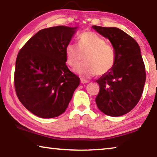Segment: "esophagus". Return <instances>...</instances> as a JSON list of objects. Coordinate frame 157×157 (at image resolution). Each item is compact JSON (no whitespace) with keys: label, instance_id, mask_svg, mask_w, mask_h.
Instances as JSON below:
<instances>
[{"label":"esophagus","instance_id":"34e87169","mask_svg":"<svg viewBox=\"0 0 157 157\" xmlns=\"http://www.w3.org/2000/svg\"><path fill=\"white\" fill-rule=\"evenodd\" d=\"M80 80H81V83H82V84H86V83H88V82H89V80H87V79H85L84 78H81Z\"/></svg>","mask_w":157,"mask_h":157}]
</instances>
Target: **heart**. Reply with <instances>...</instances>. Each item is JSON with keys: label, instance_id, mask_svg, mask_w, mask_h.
Segmentation results:
<instances>
[{"label": "heart", "instance_id": "heart-1", "mask_svg": "<svg viewBox=\"0 0 157 157\" xmlns=\"http://www.w3.org/2000/svg\"><path fill=\"white\" fill-rule=\"evenodd\" d=\"M66 62L73 68L85 59L77 73L84 78L102 75L113 68L116 61L113 47L93 32H84L79 36L78 46L69 43L66 47Z\"/></svg>", "mask_w": 157, "mask_h": 157}]
</instances>
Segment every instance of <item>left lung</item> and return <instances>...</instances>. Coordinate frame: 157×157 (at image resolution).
Listing matches in <instances>:
<instances>
[{
    "instance_id": "8db88e82",
    "label": "left lung",
    "mask_w": 157,
    "mask_h": 157,
    "mask_svg": "<svg viewBox=\"0 0 157 157\" xmlns=\"http://www.w3.org/2000/svg\"><path fill=\"white\" fill-rule=\"evenodd\" d=\"M109 39L115 50L113 68L96 80L100 91L95 98L99 109L110 116L129 112L139 102L145 82V67L140 47L131 36L117 28L94 25Z\"/></svg>"
}]
</instances>
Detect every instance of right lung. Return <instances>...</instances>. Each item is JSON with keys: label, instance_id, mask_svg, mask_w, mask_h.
<instances>
[{"label": "right lung", "instance_id": "obj_1", "mask_svg": "<svg viewBox=\"0 0 157 157\" xmlns=\"http://www.w3.org/2000/svg\"><path fill=\"white\" fill-rule=\"evenodd\" d=\"M77 28L59 25L39 30L18 53L14 76L17 95L34 115L50 118L68 107L79 78L66 64V47Z\"/></svg>", "mask_w": 157, "mask_h": 157}]
</instances>
